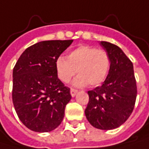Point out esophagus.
<instances>
[{"label":"esophagus","mask_w":149,"mask_h":149,"mask_svg":"<svg viewBox=\"0 0 149 149\" xmlns=\"http://www.w3.org/2000/svg\"><path fill=\"white\" fill-rule=\"evenodd\" d=\"M77 92H78V91H77V90L72 89V88L70 89V94H71V96H72L73 97H74V96L76 95V93H77Z\"/></svg>","instance_id":"obj_1"}]
</instances>
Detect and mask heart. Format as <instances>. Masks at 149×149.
I'll use <instances>...</instances> for the list:
<instances>
[{"instance_id": "1", "label": "heart", "mask_w": 149, "mask_h": 149, "mask_svg": "<svg viewBox=\"0 0 149 149\" xmlns=\"http://www.w3.org/2000/svg\"><path fill=\"white\" fill-rule=\"evenodd\" d=\"M60 80L68 83L76 74H79L73 85L81 87L88 84L95 86L106 79L110 68V58L104 50L91 46H80L69 52L67 58L59 57L55 63Z\"/></svg>"}]
</instances>
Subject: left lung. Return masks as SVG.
<instances>
[{"instance_id": "1", "label": "left lung", "mask_w": 149, "mask_h": 149, "mask_svg": "<svg viewBox=\"0 0 149 149\" xmlns=\"http://www.w3.org/2000/svg\"><path fill=\"white\" fill-rule=\"evenodd\" d=\"M109 54L110 68L102 84L88 91L89 102L85 114L92 126L100 130H113L127 120L136 98V83L133 64L119 47L100 41Z\"/></svg>"}]
</instances>
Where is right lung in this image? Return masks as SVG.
Instances as JSON below:
<instances>
[{
	"mask_svg": "<svg viewBox=\"0 0 149 149\" xmlns=\"http://www.w3.org/2000/svg\"><path fill=\"white\" fill-rule=\"evenodd\" d=\"M72 42H38L22 53L13 69V105L21 122L33 132H52L63 121L71 95L58 78L55 63Z\"/></svg>",
	"mask_w": 149,
	"mask_h": 149,
	"instance_id": "add662e5",
	"label": "right lung"
}]
</instances>
